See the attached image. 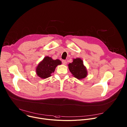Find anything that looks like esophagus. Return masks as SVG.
<instances>
[{
    "mask_svg": "<svg viewBox=\"0 0 127 127\" xmlns=\"http://www.w3.org/2000/svg\"><path fill=\"white\" fill-rule=\"evenodd\" d=\"M62 64L63 65H66V64H67V61L65 60H63L62 61Z\"/></svg>",
    "mask_w": 127,
    "mask_h": 127,
    "instance_id": "obj_1",
    "label": "esophagus"
}]
</instances>
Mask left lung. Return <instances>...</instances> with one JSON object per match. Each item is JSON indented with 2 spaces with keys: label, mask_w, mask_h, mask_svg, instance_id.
Here are the masks:
<instances>
[{
  "label": "left lung",
  "mask_w": 127,
  "mask_h": 127,
  "mask_svg": "<svg viewBox=\"0 0 127 127\" xmlns=\"http://www.w3.org/2000/svg\"><path fill=\"white\" fill-rule=\"evenodd\" d=\"M70 71L74 77L78 79L85 78L87 75L86 67L84 66L83 61L80 58L73 59L72 63L68 65Z\"/></svg>",
  "instance_id": "1"
}]
</instances>
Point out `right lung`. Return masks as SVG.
<instances>
[{
	"mask_svg": "<svg viewBox=\"0 0 127 127\" xmlns=\"http://www.w3.org/2000/svg\"><path fill=\"white\" fill-rule=\"evenodd\" d=\"M60 60H53L51 57H45L36 68L37 75L42 79H45L51 76V74L53 73L55 69L58 65H60Z\"/></svg>",
	"mask_w": 127,
	"mask_h": 127,
	"instance_id": "right-lung-1",
	"label": "right lung"
}]
</instances>
